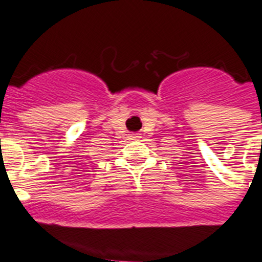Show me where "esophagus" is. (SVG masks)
Wrapping results in <instances>:
<instances>
[{"instance_id": "1", "label": "esophagus", "mask_w": 262, "mask_h": 262, "mask_svg": "<svg viewBox=\"0 0 262 262\" xmlns=\"http://www.w3.org/2000/svg\"><path fill=\"white\" fill-rule=\"evenodd\" d=\"M139 134H130V136H129V139H139Z\"/></svg>"}]
</instances>
